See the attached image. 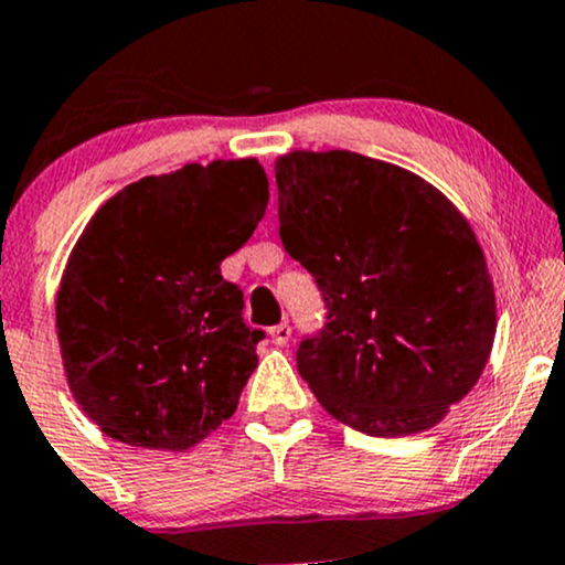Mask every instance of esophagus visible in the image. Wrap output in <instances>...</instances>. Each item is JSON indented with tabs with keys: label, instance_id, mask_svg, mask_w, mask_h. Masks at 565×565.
Wrapping results in <instances>:
<instances>
[{
	"label": "esophagus",
	"instance_id": "34e87169",
	"mask_svg": "<svg viewBox=\"0 0 565 565\" xmlns=\"http://www.w3.org/2000/svg\"><path fill=\"white\" fill-rule=\"evenodd\" d=\"M270 340H274V345L284 348L287 342L291 340V327L289 323H276L274 329H270Z\"/></svg>",
	"mask_w": 565,
	"mask_h": 565
}]
</instances>
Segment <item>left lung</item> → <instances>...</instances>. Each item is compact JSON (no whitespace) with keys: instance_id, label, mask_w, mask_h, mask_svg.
I'll list each match as a JSON object with an SVG mask.
<instances>
[{"instance_id":"1","label":"left lung","mask_w":565,"mask_h":565,"mask_svg":"<svg viewBox=\"0 0 565 565\" xmlns=\"http://www.w3.org/2000/svg\"><path fill=\"white\" fill-rule=\"evenodd\" d=\"M278 236L316 278L327 321L297 372L366 436L438 425L481 377L497 332L481 244L444 193L353 151L276 161Z\"/></svg>"}]
</instances>
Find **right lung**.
I'll return each mask as SVG.
<instances>
[{
	"label": "right lung",
	"mask_w": 565,
	"mask_h": 565,
	"mask_svg": "<svg viewBox=\"0 0 565 565\" xmlns=\"http://www.w3.org/2000/svg\"><path fill=\"white\" fill-rule=\"evenodd\" d=\"M268 206L255 159L185 164L111 196L71 252L55 302L76 404L106 436L183 451L236 412L263 329L220 263Z\"/></svg>",
	"instance_id": "add662e5"
}]
</instances>
